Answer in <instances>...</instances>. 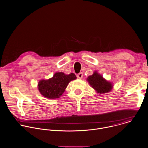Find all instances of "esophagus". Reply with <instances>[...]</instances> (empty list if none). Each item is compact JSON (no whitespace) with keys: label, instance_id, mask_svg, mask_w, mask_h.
Returning <instances> with one entry per match:
<instances>
[{"label":"esophagus","instance_id":"esophagus-1","mask_svg":"<svg viewBox=\"0 0 148 148\" xmlns=\"http://www.w3.org/2000/svg\"><path fill=\"white\" fill-rule=\"evenodd\" d=\"M77 77H78L79 79H82V77H83V76H84V74H83L82 73H80L78 74L77 75Z\"/></svg>","mask_w":148,"mask_h":148}]
</instances>
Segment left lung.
I'll return each instance as SVG.
<instances>
[{"label": "left lung", "mask_w": 148, "mask_h": 148, "mask_svg": "<svg viewBox=\"0 0 148 148\" xmlns=\"http://www.w3.org/2000/svg\"><path fill=\"white\" fill-rule=\"evenodd\" d=\"M87 81L90 85L100 94L106 93L110 92L112 88V84L105 79L97 71L88 77Z\"/></svg>", "instance_id": "obj_1"}]
</instances>
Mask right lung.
<instances>
[{"label": "right lung", "instance_id": "right-lung-1", "mask_svg": "<svg viewBox=\"0 0 148 148\" xmlns=\"http://www.w3.org/2000/svg\"><path fill=\"white\" fill-rule=\"evenodd\" d=\"M76 78L74 73L66 75L62 72L56 73L49 79L40 80L38 84V89L45 97L49 99H57L62 95L69 83Z\"/></svg>", "mask_w": 148, "mask_h": 148}]
</instances>
